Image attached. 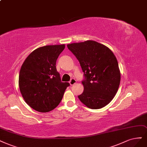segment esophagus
Masks as SVG:
<instances>
[{
	"instance_id": "1",
	"label": "esophagus",
	"mask_w": 147,
	"mask_h": 147,
	"mask_svg": "<svg viewBox=\"0 0 147 147\" xmlns=\"http://www.w3.org/2000/svg\"><path fill=\"white\" fill-rule=\"evenodd\" d=\"M76 83H77V80H76L74 79V78H72L71 80L70 81V82H69L70 86H72V85L75 84Z\"/></svg>"
}]
</instances>
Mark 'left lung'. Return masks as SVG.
Masks as SVG:
<instances>
[{"label":"left lung","instance_id":"1","mask_svg":"<svg viewBox=\"0 0 147 147\" xmlns=\"http://www.w3.org/2000/svg\"><path fill=\"white\" fill-rule=\"evenodd\" d=\"M67 47L79 61L85 77L83 92L78 98L90 109L105 107L115 97L120 83L114 54L106 45L92 40L69 44Z\"/></svg>","mask_w":147,"mask_h":147}]
</instances>
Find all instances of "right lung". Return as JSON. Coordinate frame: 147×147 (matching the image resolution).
Masks as SVG:
<instances>
[{"label":"right lung","instance_id":"right-lung-1","mask_svg":"<svg viewBox=\"0 0 147 147\" xmlns=\"http://www.w3.org/2000/svg\"><path fill=\"white\" fill-rule=\"evenodd\" d=\"M65 44L39 47L25 59L19 86L25 102L40 113H47L59 104L69 83L61 82L56 62Z\"/></svg>","mask_w":147,"mask_h":147}]
</instances>
